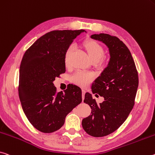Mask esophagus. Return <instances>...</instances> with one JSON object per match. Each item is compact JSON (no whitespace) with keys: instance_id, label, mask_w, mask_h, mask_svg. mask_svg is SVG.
I'll use <instances>...</instances> for the list:
<instances>
[{"instance_id":"34e87169","label":"esophagus","mask_w":155,"mask_h":155,"mask_svg":"<svg viewBox=\"0 0 155 155\" xmlns=\"http://www.w3.org/2000/svg\"><path fill=\"white\" fill-rule=\"evenodd\" d=\"M85 90H82V98H83V100H84V98H85Z\"/></svg>"}]
</instances>
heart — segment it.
I'll return each mask as SVG.
<instances>
[{
  "label": "heart",
  "instance_id": "obj_1",
  "mask_svg": "<svg viewBox=\"0 0 155 155\" xmlns=\"http://www.w3.org/2000/svg\"><path fill=\"white\" fill-rule=\"evenodd\" d=\"M84 48L90 60L93 63H97L101 59L104 55V50L100 44L94 40L87 41L83 44ZM74 51V46L71 45L66 49L64 54V63L66 66H68L70 63L71 56ZM94 74L92 72H84V71L78 70L71 76L70 80L74 84L78 86L84 87L94 79Z\"/></svg>",
  "mask_w": 155,
  "mask_h": 155
}]
</instances>
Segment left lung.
<instances>
[{
	"instance_id": "1",
	"label": "left lung",
	"mask_w": 155,
	"mask_h": 155,
	"mask_svg": "<svg viewBox=\"0 0 155 155\" xmlns=\"http://www.w3.org/2000/svg\"><path fill=\"white\" fill-rule=\"evenodd\" d=\"M91 38L107 47L110 58L92 85L93 94L104 97V101L97 104L92 94L85 93L84 103L92 112L83 119L82 126L88 134L101 137L117 130L128 117L134 105L139 77L130 51L119 38L107 34H93Z\"/></svg>"
}]
</instances>
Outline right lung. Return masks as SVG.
<instances>
[{
  "label": "right lung",
  "mask_w": 155,
  "mask_h": 155,
  "mask_svg": "<svg viewBox=\"0 0 155 155\" xmlns=\"http://www.w3.org/2000/svg\"><path fill=\"white\" fill-rule=\"evenodd\" d=\"M84 31H50L36 40L23 55L19 73V99L30 124L44 133L60 129L66 116L82 101L79 87L71 84L64 92H57L53 82L65 72L66 49Z\"/></svg>",
  "instance_id": "right-lung-1"
}]
</instances>
